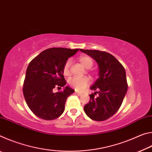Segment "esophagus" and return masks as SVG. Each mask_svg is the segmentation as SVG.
<instances>
[{
	"label": "esophagus",
	"mask_w": 152,
	"mask_h": 152,
	"mask_svg": "<svg viewBox=\"0 0 152 152\" xmlns=\"http://www.w3.org/2000/svg\"><path fill=\"white\" fill-rule=\"evenodd\" d=\"M76 94H77L78 95V96H80V95L82 94V92H78V91H76Z\"/></svg>",
	"instance_id": "obj_1"
}]
</instances>
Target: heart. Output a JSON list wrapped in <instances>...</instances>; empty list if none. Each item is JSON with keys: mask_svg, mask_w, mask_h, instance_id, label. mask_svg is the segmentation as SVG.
Returning <instances> with one entry per match:
<instances>
[{"mask_svg": "<svg viewBox=\"0 0 152 152\" xmlns=\"http://www.w3.org/2000/svg\"><path fill=\"white\" fill-rule=\"evenodd\" d=\"M79 60L80 63L83 65L86 68H91L93 64V61L92 58L88 57V56H81L80 57ZM72 61L70 59L66 61L65 64L64 66V74H69V68H70V64ZM91 82L89 77L88 76H74L69 80V84H70L72 87L75 88L76 91H82Z\"/></svg>", "mask_w": 152, "mask_h": 152, "instance_id": "b5f03b06", "label": "heart"}]
</instances>
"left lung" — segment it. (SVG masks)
<instances>
[{
    "label": "left lung",
    "mask_w": 152,
    "mask_h": 152,
    "mask_svg": "<svg viewBox=\"0 0 152 152\" xmlns=\"http://www.w3.org/2000/svg\"><path fill=\"white\" fill-rule=\"evenodd\" d=\"M94 59L99 67V78L90 87L96 91L90 95V101L84 110L91 119L102 121L115 114L127 91L125 68L114 56L99 50H82ZM98 94L96 97L94 95Z\"/></svg>",
    "instance_id": "obj_1"
}]
</instances>
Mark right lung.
Returning a JSON list of instances; mask_svg holds the SVG:
<instances>
[{"label": "right lung", "instance_id": "1", "mask_svg": "<svg viewBox=\"0 0 152 152\" xmlns=\"http://www.w3.org/2000/svg\"><path fill=\"white\" fill-rule=\"evenodd\" d=\"M78 51V49L50 48L29 63L23 91L28 107L37 117L53 120L64 113L67 98L74 91L68 86L61 92H53V89L66 85L64 66Z\"/></svg>", "mask_w": 152, "mask_h": 152}]
</instances>
